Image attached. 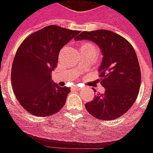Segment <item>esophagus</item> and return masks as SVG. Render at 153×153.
<instances>
[{"label": "esophagus", "mask_w": 153, "mask_h": 153, "mask_svg": "<svg viewBox=\"0 0 153 153\" xmlns=\"http://www.w3.org/2000/svg\"><path fill=\"white\" fill-rule=\"evenodd\" d=\"M74 87H75L76 90H81V87H80L78 85H74Z\"/></svg>", "instance_id": "1"}]
</instances>
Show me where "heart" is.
I'll return each mask as SVG.
<instances>
[{"instance_id": "1", "label": "heart", "mask_w": 153, "mask_h": 153, "mask_svg": "<svg viewBox=\"0 0 153 153\" xmlns=\"http://www.w3.org/2000/svg\"><path fill=\"white\" fill-rule=\"evenodd\" d=\"M87 44H88V43H87Z\"/></svg>"}]
</instances>
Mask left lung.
<instances>
[{
    "instance_id": "left-lung-1",
    "label": "left lung",
    "mask_w": 153,
    "mask_h": 153,
    "mask_svg": "<svg viewBox=\"0 0 153 153\" xmlns=\"http://www.w3.org/2000/svg\"><path fill=\"white\" fill-rule=\"evenodd\" d=\"M76 40H89L102 51L100 84L103 94H97L85 108L94 117L107 121L117 119L130 110L139 94L141 72L132 45L123 36L108 30L83 32Z\"/></svg>"
}]
</instances>
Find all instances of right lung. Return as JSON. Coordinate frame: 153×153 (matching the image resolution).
<instances>
[{"mask_svg": "<svg viewBox=\"0 0 153 153\" xmlns=\"http://www.w3.org/2000/svg\"><path fill=\"white\" fill-rule=\"evenodd\" d=\"M80 31L50 25L32 33L18 48L11 83L20 105L32 115L49 117L63 108L70 88L51 81L60 50Z\"/></svg>", "mask_w": 153, "mask_h": 153, "instance_id": "add662e5", "label": "right lung"}]
</instances>
